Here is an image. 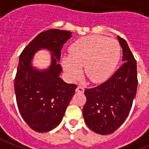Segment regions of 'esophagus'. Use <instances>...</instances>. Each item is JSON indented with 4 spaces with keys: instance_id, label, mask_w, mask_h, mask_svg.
<instances>
[{
    "instance_id": "esophagus-1",
    "label": "esophagus",
    "mask_w": 149,
    "mask_h": 149,
    "mask_svg": "<svg viewBox=\"0 0 149 149\" xmlns=\"http://www.w3.org/2000/svg\"><path fill=\"white\" fill-rule=\"evenodd\" d=\"M84 91H85L84 88L82 87V86H80V85H79L78 87L76 88V92H79V93H83Z\"/></svg>"
}]
</instances>
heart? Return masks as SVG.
Returning a JSON list of instances; mask_svg holds the SVG:
<instances>
[{
  "label": "heart",
  "mask_w": 149,
  "mask_h": 149,
  "mask_svg": "<svg viewBox=\"0 0 149 149\" xmlns=\"http://www.w3.org/2000/svg\"><path fill=\"white\" fill-rule=\"evenodd\" d=\"M120 46L114 39L100 35L82 37L70 47V55L62 58L63 68L71 79L85 74L93 83H100L112 74L120 58Z\"/></svg>",
  "instance_id": "1"
}]
</instances>
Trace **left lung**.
<instances>
[{
    "label": "left lung",
    "instance_id": "8db88e82",
    "mask_svg": "<svg viewBox=\"0 0 149 149\" xmlns=\"http://www.w3.org/2000/svg\"><path fill=\"white\" fill-rule=\"evenodd\" d=\"M118 40L124 64L107 82L85 91L86 103L82 114L85 124L101 135L112 134L122 125L136 94V61L126 41L120 37Z\"/></svg>",
    "mask_w": 149,
    "mask_h": 149
}]
</instances>
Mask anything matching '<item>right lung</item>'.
Segmentation results:
<instances>
[{
  "instance_id": "1",
  "label": "right lung",
  "mask_w": 149,
  "mask_h": 149,
  "mask_svg": "<svg viewBox=\"0 0 149 149\" xmlns=\"http://www.w3.org/2000/svg\"><path fill=\"white\" fill-rule=\"evenodd\" d=\"M68 31L50 29L31 41L19 56L15 78V97L19 110L28 126L39 133L48 132L61 121L77 85L60 78L62 46L72 36ZM42 48L51 52V65L39 71L32 67L34 54Z\"/></svg>"
}]
</instances>
